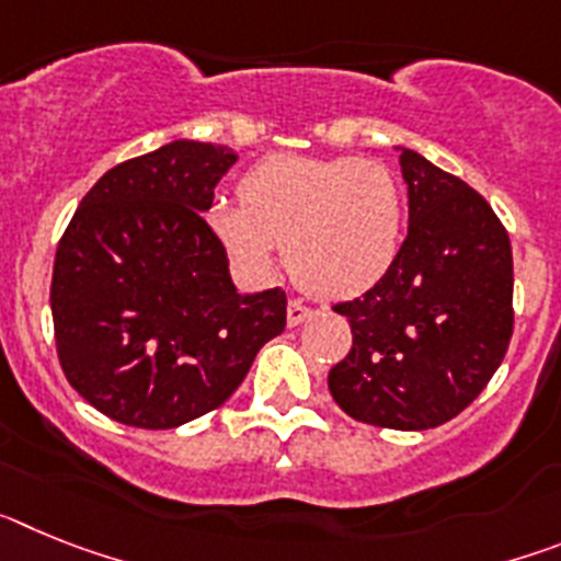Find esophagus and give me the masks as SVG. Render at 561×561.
I'll use <instances>...</instances> for the list:
<instances>
[{
  "label": "esophagus",
  "mask_w": 561,
  "mask_h": 561,
  "mask_svg": "<svg viewBox=\"0 0 561 561\" xmlns=\"http://www.w3.org/2000/svg\"><path fill=\"white\" fill-rule=\"evenodd\" d=\"M309 317H311V309H306L300 300H289V306H286V323H289V329L306 323Z\"/></svg>",
  "instance_id": "1"
}]
</instances>
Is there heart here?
Instances as JSON below:
<instances>
[{
    "label": "heart",
    "instance_id": "1",
    "mask_svg": "<svg viewBox=\"0 0 561 561\" xmlns=\"http://www.w3.org/2000/svg\"><path fill=\"white\" fill-rule=\"evenodd\" d=\"M207 227L232 261L266 275L280 244L304 291L348 300L393 270L404 238V196L388 165L359 157L275 153L241 180V202L216 199Z\"/></svg>",
    "mask_w": 561,
    "mask_h": 561
}]
</instances>
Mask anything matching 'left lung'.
<instances>
[{"instance_id": "obj_1", "label": "left lung", "mask_w": 561, "mask_h": 561, "mask_svg": "<svg viewBox=\"0 0 561 561\" xmlns=\"http://www.w3.org/2000/svg\"><path fill=\"white\" fill-rule=\"evenodd\" d=\"M410 225L393 270L336 304L354 345L329 374L351 419L430 430L489 385L514 331L512 241L489 202L453 173L399 148Z\"/></svg>"}]
</instances>
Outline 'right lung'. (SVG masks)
Masks as SVG:
<instances>
[{
	"mask_svg": "<svg viewBox=\"0 0 561 561\" xmlns=\"http://www.w3.org/2000/svg\"><path fill=\"white\" fill-rule=\"evenodd\" d=\"M236 151L173 140L106 171L53 266V325L69 385L108 419L171 430L225 404L286 325L280 289L238 295L205 221Z\"/></svg>",
	"mask_w": 561,
	"mask_h": 561,
	"instance_id": "add662e5",
	"label": "right lung"
}]
</instances>
